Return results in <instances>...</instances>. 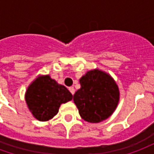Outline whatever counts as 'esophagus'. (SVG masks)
Segmentation results:
<instances>
[{
	"mask_svg": "<svg viewBox=\"0 0 154 154\" xmlns=\"http://www.w3.org/2000/svg\"><path fill=\"white\" fill-rule=\"evenodd\" d=\"M68 90L70 91V92L72 94V95H73L74 93H75V89H74V87H69V88H68Z\"/></svg>",
	"mask_w": 154,
	"mask_h": 154,
	"instance_id": "esophagus-1",
	"label": "esophagus"
}]
</instances>
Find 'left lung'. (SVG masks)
<instances>
[{
	"instance_id": "1",
	"label": "left lung",
	"mask_w": 154,
	"mask_h": 154,
	"mask_svg": "<svg viewBox=\"0 0 154 154\" xmlns=\"http://www.w3.org/2000/svg\"><path fill=\"white\" fill-rule=\"evenodd\" d=\"M81 88L73 96L81 117L89 123L109 118L119 100V90L113 77L104 71L92 69L81 77Z\"/></svg>"
}]
</instances>
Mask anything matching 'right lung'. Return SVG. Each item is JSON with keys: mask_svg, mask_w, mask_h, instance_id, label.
<instances>
[{"mask_svg": "<svg viewBox=\"0 0 154 154\" xmlns=\"http://www.w3.org/2000/svg\"><path fill=\"white\" fill-rule=\"evenodd\" d=\"M25 99L35 119L48 121L57 115L62 104L72 99V95L66 87L57 83L49 75H42L29 84Z\"/></svg>", "mask_w": 154, "mask_h": 154, "instance_id": "right-lung-1", "label": "right lung"}]
</instances>
